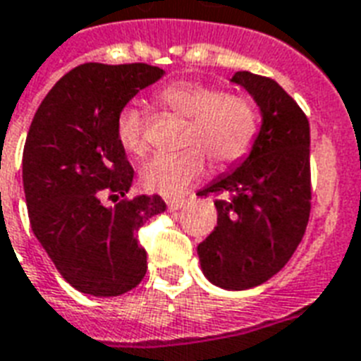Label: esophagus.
Here are the masks:
<instances>
[{
    "label": "esophagus",
    "instance_id": "esophagus-1",
    "mask_svg": "<svg viewBox=\"0 0 361 361\" xmlns=\"http://www.w3.org/2000/svg\"><path fill=\"white\" fill-rule=\"evenodd\" d=\"M186 205V201L184 200H167V209L169 211H178V209H183Z\"/></svg>",
    "mask_w": 361,
    "mask_h": 361
}]
</instances>
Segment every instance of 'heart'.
I'll list each match as a JSON object with an SVG mask.
<instances>
[{
	"label": "heart",
	"instance_id": "1",
	"mask_svg": "<svg viewBox=\"0 0 361 361\" xmlns=\"http://www.w3.org/2000/svg\"><path fill=\"white\" fill-rule=\"evenodd\" d=\"M156 99L177 116L188 118L178 154L156 156L141 169L142 188L161 195H178L205 171V156L219 169L245 160L259 133L256 103L243 94L200 80H177L164 86ZM147 120L135 105L116 116V135L126 152H147Z\"/></svg>",
	"mask_w": 361,
	"mask_h": 361
}]
</instances>
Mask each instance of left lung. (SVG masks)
<instances>
[{
	"label": "left lung",
	"instance_id": "1",
	"mask_svg": "<svg viewBox=\"0 0 361 361\" xmlns=\"http://www.w3.org/2000/svg\"><path fill=\"white\" fill-rule=\"evenodd\" d=\"M264 114L254 149L241 167L216 178L200 195L214 201L219 224L197 245L201 269L212 284L247 290L288 264L311 214V131L295 99L269 77L237 71Z\"/></svg>",
	"mask_w": 361,
	"mask_h": 361
}]
</instances>
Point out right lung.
<instances>
[{
    "label": "right lung",
    "instance_id": "right-lung-1",
    "mask_svg": "<svg viewBox=\"0 0 361 361\" xmlns=\"http://www.w3.org/2000/svg\"><path fill=\"white\" fill-rule=\"evenodd\" d=\"M164 75L149 63H82L61 77L33 116L22 154L30 224L73 288L111 298L147 273L137 231L166 211L160 195L126 197L133 167L116 135L120 109ZM109 193L114 207H105Z\"/></svg>",
    "mask_w": 361,
    "mask_h": 361
}]
</instances>
